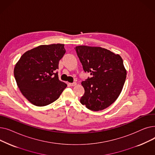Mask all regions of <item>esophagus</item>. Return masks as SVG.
I'll return each mask as SVG.
<instances>
[{"label":"esophagus","mask_w":155,"mask_h":155,"mask_svg":"<svg viewBox=\"0 0 155 155\" xmlns=\"http://www.w3.org/2000/svg\"><path fill=\"white\" fill-rule=\"evenodd\" d=\"M69 85L70 86H75L77 85V83L76 82H73V83H70Z\"/></svg>","instance_id":"esophagus-1"}]
</instances>
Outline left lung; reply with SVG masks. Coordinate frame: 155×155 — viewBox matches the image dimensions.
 <instances>
[{
    "instance_id": "1",
    "label": "left lung",
    "mask_w": 155,
    "mask_h": 155,
    "mask_svg": "<svg viewBox=\"0 0 155 155\" xmlns=\"http://www.w3.org/2000/svg\"><path fill=\"white\" fill-rule=\"evenodd\" d=\"M85 72L91 77L82 82L85 94L80 102L94 111L103 110L115 102L126 78V70L120 55L101 47L75 48Z\"/></svg>"
}]
</instances>
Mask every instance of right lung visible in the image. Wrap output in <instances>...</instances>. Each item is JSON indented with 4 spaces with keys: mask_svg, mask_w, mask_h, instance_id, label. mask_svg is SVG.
I'll return each instance as SVG.
<instances>
[{
    "mask_svg": "<svg viewBox=\"0 0 155 155\" xmlns=\"http://www.w3.org/2000/svg\"><path fill=\"white\" fill-rule=\"evenodd\" d=\"M66 50L62 44L40 45L24 53L14 75L22 95L36 106H45L59 98L67 87L58 78L59 61Z\"/></svg>",
    "mask_w": 155,
    "mask_h": 155,
    "instance_id": "add662e5",
    "label": "right lung"
}]
</instances>
